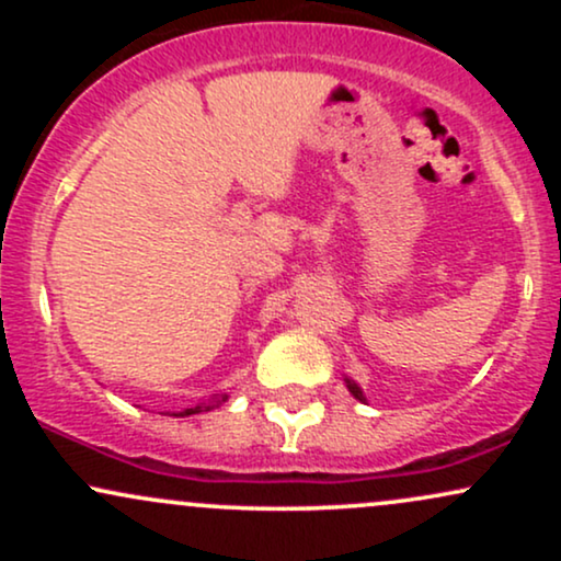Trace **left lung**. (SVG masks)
Masks as SVG:
<instances>
[{"mask_svg": "<svg viewBox=\"0 0 561 561\" xmlns=\"http://www.w3.org/2000/svg\"><path fill=\"white\" fill-rule=\"evenodd\" d=\"M345 385H347V390H351L353 396L358 398V401H366V398H364V392H362V388H358V385L353 382V379H345Z\"/></svg>", "mask_w": 561, "mask_h": 561, "instance_id": "8db88e82", "label": "left lung"}]
</instances>
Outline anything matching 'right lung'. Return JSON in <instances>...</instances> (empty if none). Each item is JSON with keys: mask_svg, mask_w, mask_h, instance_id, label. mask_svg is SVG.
Wrapping results in <instances>:
<instances>
[{"mask_svg": "<svg viewBox=\"0 0 561 561\" xmlns=\"http://www.w3.org/2000/svg\"><path fill=\"white\" fill-rule=\"evenodd\" d=\"M221 401H227V396H221V398H214V401L210 403H199V405H195V409H184V411H179V414H173V416H190V414H199V411H208V409H214V405H218Z\"/></svg>", "mask_w": 561, "mask_h": 561, "instance_id": "right-lung-1", "label": "right lung"}]
</instances>
